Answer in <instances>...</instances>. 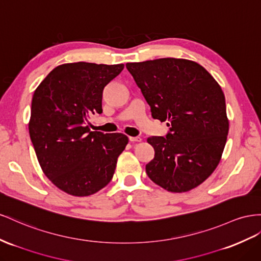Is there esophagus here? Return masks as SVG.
<instances>
[{
	"mask_svg": "<svg viewBox=\"0 0 261 261\" xmlns=\"http://www.w3.org/2000/svg\"><path fill=\"white\" fill-rule=\"evenodd\" d=\"M128 139H129V142L130 143H139V142H142V138L140 137H134V136H129L128 137Z\"/></svg>",
	"mask_w": 261,
	"mask_h": 261,
	"instance_id": "34e87169",
	"label": "esophagus"
}]
</instances>
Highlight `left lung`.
Masks as SVG:
<instances>
[{
	"label": "left lung",
	"instance_id": "1",
	"mask_svg": "<svg viewBox=\"0 0 261 261\" xmlns=\"http://www.w3.org/2000/svg\"><path fill=\"white\" fill-rule=\"evenodd\" d=\"M149 104L151 116L170 126L166 137L147 139L154 149L146 172L170 192L205 181L220 163L228 134L223 91L199 63L161 58L126 63Z\"/></svg>",
	"mask_w": 261,
	"mask_h": 261
}]
</instances>
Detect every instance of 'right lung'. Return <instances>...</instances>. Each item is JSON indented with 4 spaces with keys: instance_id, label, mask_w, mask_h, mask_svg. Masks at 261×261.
Masks as SVG:
<instances>
[{
    "instance_id": "1",
    "label": "right lung",
    "mask_w": 261,
    "mask_h": 261,
    "mask_svg": "<svg viewBox=\"0 0 261 261\" xmlns=\"http://www.w3.org/2000/svg\"><path fill=\"white\" fill-rule=\"evenodd\" d=\"M123 69V63H63L35 90L28 124L34 149L46 177L70 195L108 186L128 143L124 134L91 132L87 125L102 113L103 90Z\"/></svg>"
}]
</instances>
